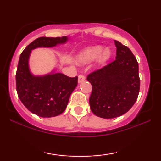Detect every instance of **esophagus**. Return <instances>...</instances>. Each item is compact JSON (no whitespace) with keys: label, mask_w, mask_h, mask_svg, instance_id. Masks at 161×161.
Segmentation results:
<instances>
[{"label":"esophagus","mask_w":161,"mask_h":161,"mask_svg":"<svg viewBox=\"0 0 161 161\" xmlns=\"http://www.w3.org/2000/svg\"><path fill=\"white\" fill-rule=\"evenodd\" d=\"M84 80H85V77L84 76L82 75H80L78 76V83H83Z\"/></svg>","instance_id":"1"}]
</instances>
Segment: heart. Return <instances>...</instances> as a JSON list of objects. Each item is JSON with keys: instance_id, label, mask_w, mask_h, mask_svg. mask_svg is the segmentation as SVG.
Segmentation results:
<instances>
[{"instance_id": "1", "label": "heart", "mask_w": 161, "mask_h": 161, "mask_svg": "<svg viewBox=\"0 0 161 161\" xmlns=\"http://www.w3.org/2000/svg\"><path fill=\"white\" fill-rule=\"evenodd\" d=\"M101 45L90 46L83 49L76 56L77 63L80 64H86L98 58L99 64H104L111 56V50L106 47L103 51Z\"/></svg>"}]
</instances>
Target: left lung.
Instances as JSON below:
<instances>
[{
    "instance_id": "1",
    "label": "left lung",
    "mask_w": 161,
    "mask_h": 161,
    "mask_svg": "<svg viewBox=\"0 0 161 161\" xmlns=\"http://www.w3.org/2000/svg\"><path fill=\"white\" fill-rule=\"evenodd\" d=\"M114 42L116 60L87 77L92 86L90 108L103 119L116 118L127 113L139 93L137 60L128 47L119 41Z\"/></svg>"
}]
</instances>
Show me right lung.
Here are the masks:
<instances>
[{
	"label": "right lung",
	"mask_w": 161,
	"mask_h": 161,
	"mask_svg": "<svg viewBox=\"0 0 161 161\" xmlns=\"http://www.w3.org/2000/svg\"><path fill=\"white\" fill-rule=\"evenodd\" d=\"M67 36L39 37L32 42L19 56L16 88L19 100L26 108L44 118L60 115L65 111L70 95L78 85V77L69 78L56 72V68L45 75L33 74L29 66L31 51L39 47L51 48L64 45Z\"/></svg>",
	"instance_id": "1"
}]
</instances>
